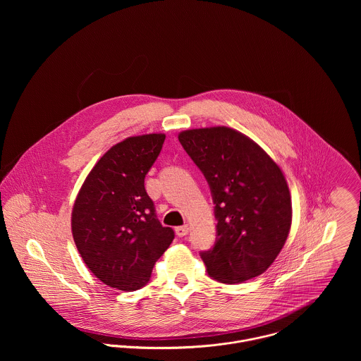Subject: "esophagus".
<instances>
[{"label": "esophagus", "mask_w": 361, "mask_h": 361, "mask_svg": "<svg viewBox=\"0 0 361 361\" xmlns=\"http://www.w3.org/2000/svg\"><path fill=\"white\" fill-rule=\"evenodd\" d=\"M175 232H176V235H178L179 238H183V236H186V235L189 233V226H188V225L178 226V228H175Z\"/></svg>", "instance_id": "1"}]
</instances>
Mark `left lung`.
<instances>
[{"label":"left lung","mask_w":361,"mask_h":361,"mask_svg":"<svg viewBox=\"0 0 361 361\" xmlns=\"http://www.w3.org/2000/svg\"><path fill=\"white\" fill-rule=\"evenodd\" d=\"M185 152L208 182L216 240L202 252L207 274L222 283L261 275L282 250L292 202L281 168L252 139L226 126L179 133Z\"/></svg>","instance_id":"1"}]
</instances>
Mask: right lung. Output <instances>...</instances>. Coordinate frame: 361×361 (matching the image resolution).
<instances>
[{
    "mask_svg": "<svg viewBox=\"0 0 361 361\" xmlns=\"http://www.w3.org/2000/svg\"><path fill=\"white\" fill-rule=\"evenodd\" d=\"M165 135L128 137L112 146L87 175L72 209V235L87 268L105 285L137 290L149 283L155 261L172 243L145 178Z\"/></svg>",
    "mask_w": 361,
    "mask_h": 361,
    "instance_id": "right-lung-1",
    "label": "right lung"
}]
</instances>
